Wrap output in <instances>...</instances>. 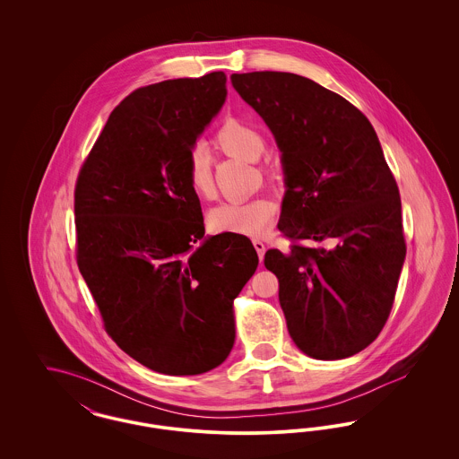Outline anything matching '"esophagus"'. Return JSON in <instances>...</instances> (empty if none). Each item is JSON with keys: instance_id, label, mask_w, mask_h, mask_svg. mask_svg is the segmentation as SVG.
<instances>
[{"instance_id": "34e87169", "label": "esophagus", "mask_w": 459, "mask_h": 459, "mask_svg": "<svg viewBox=\"0 0 459 459\" xmlns=\"http://www.w3.org/2000/svg\"><path fill=\"white\" fill-rule=\"evenodd\" d=\"M253 246H255V249H256V253H258L260 262H263V256H264V242L260 239H253Z\"/></svg>"}]
</instances>
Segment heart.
<instances>
[{
  "instance_id": "heart-1",
  "label": "heart",
  "mask_w": 459,
  "mask_h": 459,
  "mask_svg": "<svg viewBox=\"0 0 459 459\" xmlns=\"http://www.w3.org/2000/svg\"><path fill=\"white\" fill-rule=\"evenodd\" d=\"M212 144L223 154L240 158L246 161L258 160L263 152L262 132L249 120L236 115H227L213 132ZM263 175L273 178L277 175L275 165L264 158L260 163ZM186 178L191 191L201 199H210L215 195V182L210 169L208 156L203 152H193L186 163ZM277 215V206L272 199L255 197L246 201H227L215 206L208 213V225L220 234L239 236H262Z\"/></svg>"
}]
</instances>
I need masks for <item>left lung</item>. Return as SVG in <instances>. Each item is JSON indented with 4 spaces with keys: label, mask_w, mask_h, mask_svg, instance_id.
Listing matches in <instances>:
<instances>
[{
    "label": "left lung",
    "mask_w": 459,
    "mask_h": 459,
    "mask_svg": "<svg viewBox=\"0 0 459 459\" xmlns=\"http://www.w3.org/2000/svg\"><path fill=\"white\" fill-rule=\"evenodd\" d=\"M273 132L284 161L279 230L264 253L296 346L342 359L385 325L406 256L401 196L370 120L333 91L289 72L232 74ZM335 239L333 248L316 244Z\"/></svg>",
    "instance_id": "obj_1"
}]
</instances>
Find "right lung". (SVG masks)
<instances>
[{
    "label": "right lung",
    "instance_id": "add662e5",
    "mask_svg": "<svg viewBox=\"0 0 459 459\" xmlns=\"http://www.w3.org/2000/svg\"><path fill=\"white\" fill-rule=\"evenodd\" d=\"M212 72L135 89L111 111L74 193L75 256L115 344L165 375H197L234 346L232 301L258 266L251 240L204 236L186 178L225 101Z\"/></svg>",
    "mask_w": 459,
    "mask_h": 459
}]
</instances>
